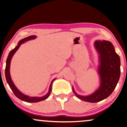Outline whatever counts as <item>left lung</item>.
Instances as JSON below:
<instances>
[{
	"label": "left lung",
	"instance_id": "left-lung-1",
	"mask_svg": "<svg viewBox=\"0 0 127 127\" xmlns=\"http://www.w3.org/2000/svg\"><path fill=\"white\" fill-rule=\"evenodd\" d=\"M94 46L99 55L97 68L100 78L99 88L92 94L82 96L77 94L72 87V91L78 99L90 103L100 102L109 97L116 88L121 72L120 58L110 42L104 40H96Z\"/></svg>",
	"mask_w": 127,
	"mask_h": 127
}]
</instances>
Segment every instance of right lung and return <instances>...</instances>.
Returning a JSON list of instances; mask_svg holds the SVG:
<instances>
[{
  "label": "right lung",
  "instance_id": "1",
  "mask_svg": "<svg viewBox=\"0 0 127 127\" xmlns=\"http://www.w3.org/2000/svg\"><path fill=\"white\" fill-rule=\"evenodd\" d=\"M36 38V36H35V35H31V36H28L27 37V38H25L23 39L20 40V41L18 42L17 46H16V48L13 49V50H11V51L10 52L9 54H8V57L6 60V68H5V76H6L7 82V84H8V85H9L10 88H11V91H12L13 93H14L15 96H16V97H17L18 99H20V100L24 101V102H28V103H36V102H40V101L44 100H45V99H46L49 96L50 93H51L52 83H53V81L56 79V78H55L52 80V81L51 82V84H50V85L48 92L47 93L45 96H41V97H31V96L25 95L23 94V93L20 92V91L17 88V87L15 86L14 83H13L12 79H11L10 74V63H11V59H12V57L13 56H14L15 53L17 51V50L18 49V48H20V46H21V44L24 43V42L27 41H28V40H30L34 39H35Z\"/></svg>",
  "mask_w": 127,
  "mask_h": 127
}]
</instances>
